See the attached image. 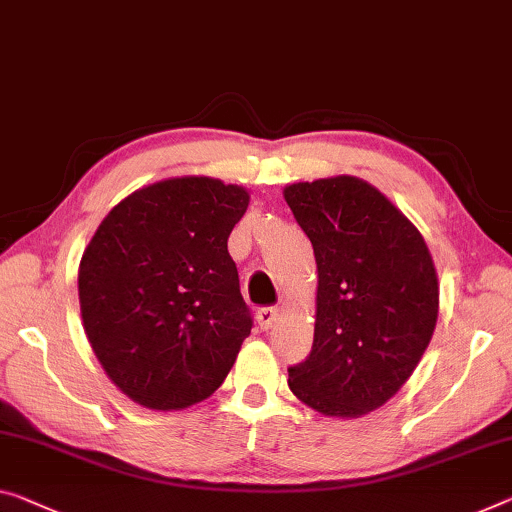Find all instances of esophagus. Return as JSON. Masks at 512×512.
<instances>
[{
	"mask_svg": "<svg viewBox=\"0 0 512 512\" xmlns=\"http://www.w3.org/2000/svg\"><path fill=\"white\" fill-rule=\"evenodd\" d=\"M277 318H279V311L272 309V306L258 309V313H256V322H258V327L263 329V332H267V329H272V325H274V322H277Z\"/></svg>",
	"mask_w": 512,
	"mask_h": 512,
	"instance_id": "esophagus-1",
	"label": "esophagus"
}]
</instances>
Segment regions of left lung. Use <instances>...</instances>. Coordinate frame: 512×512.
Returning a JSON list of instances; mask_svg holds the SVG:
<instances>
[{"label":"left lung","mask_w":512,"mask_h":512,"mask_svg":"<svg viewBox=\"0 0 512 512\" xmlns=\"http://www.w3.org/2000/svg\"><path fill=\"white\" fill-rule=\"evenodd\" d=\"M318 265L316 329L288 387L325 416L357 419L410 380L439 313V283L419 229L355 176L283 187Z\"/></svg>","instance_id":"8db88e82"}]
</instances>
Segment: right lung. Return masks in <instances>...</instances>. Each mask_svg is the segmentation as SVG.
<instances>
[{
	"label": "right lung",
	"mask_w": 512,
	"mask_h": 512,
	"mask_svg": "<svg viewBox=\"0 0 512 512\" xmlns=\"http://www.w3.org/2000/svg\"><path fill=\"white\" fill-rule=\"evenodd\" d=\"M249 192L208 176L164 178L125 196L86 245L84 332L109 380L148 410H185L229 375L251 316L229 235Z\"/></svg>",
	"instance_id": "add662e5"
}]
</instances>
